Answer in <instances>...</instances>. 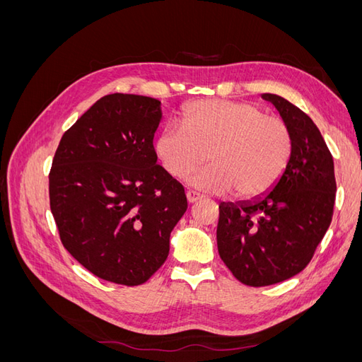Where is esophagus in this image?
Returning a JSON list of instances; mask_svg holds the SVG:
<instances>
[{
  "mask_svg": "<svg viewBox=\"0 0 362 362\" xmlns=\"http://www.w3.org/2000/svg\"><path fill=\"white\" fill-rule=\"evenodd\" d=\"M185 198H187V202H189V204H193V202H196V201H199V199L202 198V196H201L199 193L189 190L187 193H185Z\"/></svg>",
  "mask_w": 362,
  "mask_h": 362,
  "instance_id": "34e87169",
  "label": "esophagus"
}]
</instances>
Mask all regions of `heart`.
<instances>
[{
	"label": "heart",
	"instance_id": "1",
	"mask_svg": "<svg viewBox=\"0 0 362 362\" xmlns=\"http://www.w3.org/2000/svg\"><path fill=\"white\" fill-rule=\"evenodd\" d=\"M182 126L168 125L156 140V154L173 178L213 168L190 178L193 187L254 199L267 193L286 172L291 152L290 127L247 103L204 100L185 107Z\"/></svg>",
	"mask_w": 362,
	"mask_h": 362
}]
</instances>
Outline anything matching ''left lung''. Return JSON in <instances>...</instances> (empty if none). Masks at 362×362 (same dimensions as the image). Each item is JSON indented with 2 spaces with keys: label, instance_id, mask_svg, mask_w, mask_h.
I'll return each instance as SVG.
<instances>
[{
  "label": "left lung",
  "instance_id": "1",
  "mask_svg": "<svg viewBox=\"0 0 362 362\" xmlns=\"http://www.w3.org/2000/svg\"><path fill=\"white\" fill-rule=\"evenodd\" d=\"M261 98L290 127V163L267 193L218 205L217 223L218 255L250 287L282 282L306 267L331 225L337 192L334 160L313 119L282 96Z\"/></svg>",
  "mask_w": 362,
  "mask_h": 362
}]
</instances>
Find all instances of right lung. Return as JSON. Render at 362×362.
Masks as SVG:
<instances>
[{"mask_svg":"<svg viewBox=\"0 0 362 362\" xmlns=\"http://www.w3.org/2000/svg\"><path fill=\"white\" fill-rule=\"evenodd\" d=\"M156 98L112 93L63 134L49 172L60 240L95 276L140 286L169 255L187 210L182 185L157 164Z\"/></svg>","mask_w":362,"mask_h":362,"instance_id":"1","label":"right lung"}]
</instances>
